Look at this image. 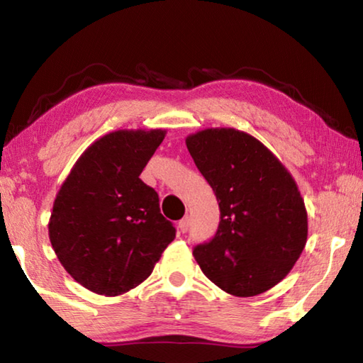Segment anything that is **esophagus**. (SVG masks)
<instances>
[{
    "mask_svg": "<svg viewBox=\"0 0 363 363\" xmlns=\"http://www.w3.org/2000/svg\"><path fill=\"white\" fill-rule=\"evenodd\" d=\"M189 225H190L189 218H184V219L179 220V224H177V229H179V230L184 233V232L189 230Z\"/></svg>",
    "mask_w": 363,
    "mask_h": 363,
    "instance_id": "34e87169",
    "label": "esophagus"
}]
</instances>
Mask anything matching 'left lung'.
I'll return each instance as SVG.
<instances>
[{"label": "left lung", "mask_w": 363, "mask_h": 363, "mask_svg": "<svg viewBox=\"0 0 363 363\" xmlns=\"http://www.w3.org/2000/svg\"><path fill=\"white\" fill-rule=\"evenodd\" d=\"M186 145L220 210L216 235L194 250L220 290L250 298L284 280L307 242V211L290 171L261 140L233 128L189 134Z\"/></svg>", "instance_id": "1"}]
</instances>
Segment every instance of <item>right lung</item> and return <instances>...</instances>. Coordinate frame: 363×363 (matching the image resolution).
Returning <instances> with one entry per match:
<instances>
[{
  "instance_id": "add662e5",
  "label": "right lung",
  "mask_w": 363,
  "mask_h": 363,
  "mask_svg": "<svg viewBox=\"0 0 363 363\" xmlns=\"http://www.w3.org/2000/svg\"><path fill=\"white\" fill-rule=\"evenodd\" d=\"M167 130H118L94 140L60 186L49 240L79 285L120 296L152 274L174 240L155 190L139 179Z\"/></svg>"
}]
</instances>
